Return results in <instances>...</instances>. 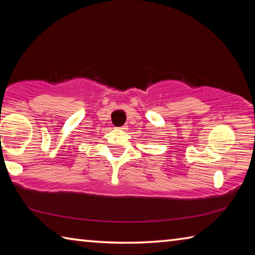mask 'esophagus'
<instances>
[{
    "mask_svg": "<svg viewBox=\"0 0 255 255\" xmlns=\"http://www.w3.org/2000/svg\"><path fill=\"white\" fill-rule=\"evenodd\" d=\"M120 129H123V130H125V131H126L127 130V129H128V126H127V125H124V126H122V127H119Z\"/></svg>",
    "mask_w": 255,
    "mask_h": 255,
    "instance_id": "obj_1",
    "label": "esophagus"
}]
</instances>
